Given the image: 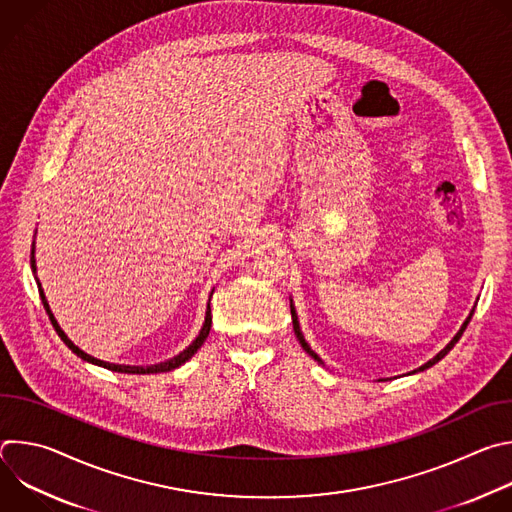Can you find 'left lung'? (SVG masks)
<instances>
[{"label": "left lung", "mask_w": 512, "mask_h": 512, "mask_svg": "<svg viewBox=\"0 0 512 512\" xmlns=\"http://www.w3.org/2000/svg\"><path fill=\"white\" fill-rule=\"evenodd\" d=\"M291 320H294V332H296V336H298V340H300V344H302V348H304V350H306V352H308V354H310V356H314V358H316V360H318V362H322V360H320V356H318V354H316V352H314V350H312V348H310V346H308V342H306V340H304V334H302V332H300V324H298V316H296V310H294V306H291ZM470 320H472V314H470V316H468V318H466V322H464V324H462V328H460V332H458V334H456V336H454V338H452V342H450V344H448V346H446V348H444V350H442V352H437V354H435V356H433V358H431V360H427V362H425V364H423V367H419V369H417V371H425V369H429V367H433V364H435V362H440V360H442V358H444V356H446V354H448V352H450V350H452V348H454V346H456V342H458V340H460V338H462V334H464V330H466V326H468V324H470ZM417 371H413V373H417Z\"/></svg>", "instance_id": "8db88e82"}]
</instances>
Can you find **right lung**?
Segmentation results:
<instances>
[{
	"mask_svg": "<svg viewBox=\"0 0 512 512\" xmlns=\"http://www.w3.org/2000/svg\"><path fill=\"white\" fill-rule=\"evenodd\" d=\"M32 269L36 271V259H34V249H32ZM40 285V283H38ZM40 298H42V304H44V308H46V314H48V318H50V322H52V326H54V330L58 332V336L62 338V342L75 352L77 356H81L83 360H89V362H93V364H99V367H103V369H109V371H115V373H127V375H150V373H168V371H174V369H178L180 364H184L188 358H192L194 356V352L204 344V340H206V336H208V332H210V324H212V316H210V304H208V310H206V318H204V326H202V330H200V334L196 336V340L186 348V350H182L178 356H174V358H170V360H166V362H160V364H152V367H125V364H113V362H105V360H99V358H95V356H91V354H87V352H83L79 346H75L72 344V340L62 332V328L58 326V322H56V318H54V314L50 312V308H48V302H46V298H44V291H42V287H40Z\"/></svg>",
	"mask_w": 512,
	"mask_h": 512,
	"instance_id": "1",
	"label": "right lung"
}]
</instances>
